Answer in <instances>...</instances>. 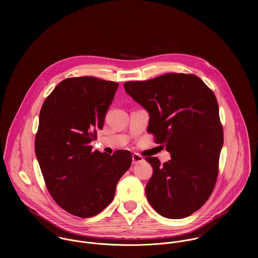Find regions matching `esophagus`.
<instances>
[{
  "instance_id": "1",
  "label": "esophagus",
  "mask_w": 258,
  "mask_h": 258,
  "mask_svg": "<svg viewBox=\"0 0 258 258\" xmlns=\"http://www.w3.org/2000/svg\"><path fill=\"white\" fill-rule=\"evenodd\" d=\"M143 161H144V158L142 156H140V155H138L136 153L132 155V163L133 164H139V163H141Z\"/></svg>"
}]
</instances>
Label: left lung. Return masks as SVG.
Instances as JSON below:
<instances>
[{
	"label": "left lung",
	"instance_id": "8db88e82",
	"mask_svg": "<svg viewBox=\"0 0 258 258\" xmlns=\"http://www.w3.org/2000/svg\"><path fill=\"white\" fill-rule=\"evenodd\" d=\"M124 89L147 110L148 132L171 154L163 165L146 158L153 167L148 202L168 219L190 216L208 201L219 174L223 131L214 92L200 77L185 74L127 81Z\"/></svg>",
	"mask_w": 258,
	"mask_h": 258
}]
</instances>
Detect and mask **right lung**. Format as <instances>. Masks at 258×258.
I'll return each mask as SVG.
<instances>
[{
  "label": "right lung",
  "mask_w": 258,
  "mask_h": 258,
  "mask_svg": "<svg viewBox=\"0 0 258 258\" xmlns=\"http://www.w3.org/2000/svg\"><path fill=\"white\" fill-rule=\"evenodd\" d=\"M117 88V82L92 76L67 78L39 112L35 149L46 187L60 208L79 218L93 217L110 204L132 163L129 151L111 156L90 145Z\"/></svg>",
  "instance_id": "1"
}]
</instances>
